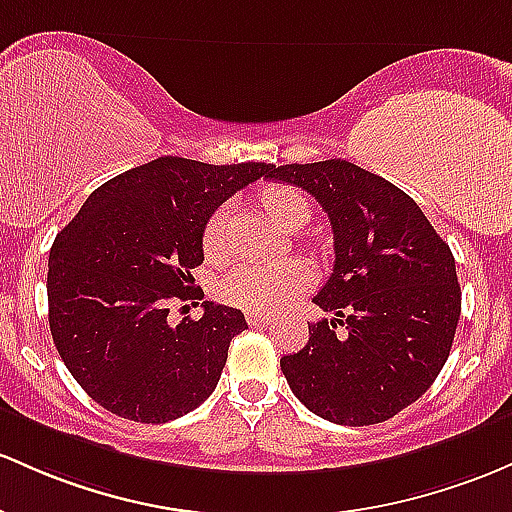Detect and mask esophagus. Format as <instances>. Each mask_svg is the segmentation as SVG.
<instances>
[{
  "label": "esophagus",
  "instance_id": "obj_1",
  "mask_svg": "<svg viewBox=\"0 0 512 512\" xmlns=\"http://www.w3.org/2000/svg\"><path fill=\"white\" fill-rule=\"evenodd\" d=\"M245 320H247V325H262V323H267L269 316L262 311H247Z\"/></svg>",
  "mask_w": 512,
  "mask_h": 512
}]
</instances>
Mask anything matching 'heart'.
I'll list each match as a JSON object with an SVG mask.
<instances>
[{"mask_svg":"<svg viewBox=\"0 0 512 512\" xmlns=\"http://www.w3.org/2000/svg\"><path fill=\"white\" fill-rule=\"evenodd\" d=\"M262 206L272 221L282 228L303 226L311 216L308 199L296 187H272L262 194ZM226 221L228 204L218 206L211 213L204 226L206 257L218 260L226 255ZM313 282V272L301 260L282 262H243L228 269L218 282V294L230 306L250 308V311H277L294 299H299L303 291Z\"/></svg>","mask_w":512,"mask_h":512,"instance_id":"obj_1","label":"heart"}]
</instances>
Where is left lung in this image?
<instances>
[{"label":"left lung","instance_id":"obj_1","mask_svg":"<svg viewBox=\"0 0 512 512\" xmlns=\"http://www.w3.org/2000/svg\"><path fill=\"white\" fill-rule=\"evenodd\" d=\"M269 177L316 196L335 240L333 274L313 299L335 318L308 325L306 347L282 357L289 389L330 423H384L430 389L452 350L462 311L452 250L411 196L347 160Z\"/></svg>","mask_w":512,"mask_h":512}]
</instances>
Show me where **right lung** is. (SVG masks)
<instances>
[{
  "label": "right lung",
  "mask_w": 512,
  "mask_h": 512,
  "mask_svg": "<svg viewBox=\"0 0 512 512\" xmlns=\"http://www.w3.org/2000/svg\"><path fill=\"white\" fill-rule=\"evenodd\" d=\"M274 165H206L157 157L89 194L48 260V320L65 367L106 411L167 423L194 411L221 379L238 308L170 323V301H199L192 269L204 226L223 201Z\"/></svg>",
  "instance_id": "right-lung-1"
}]
</instances>
